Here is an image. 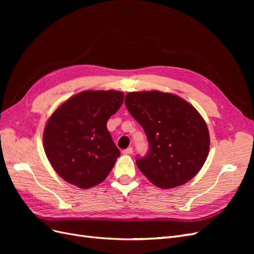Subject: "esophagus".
Returning <instances> with one entry per match:
<instances>
[{"instance_id": "esophagus-1", "label": "esophagus", "mask_w": 254, "mask_h": 254, "mask_svg": "<svg viewBox=\"0 0 254 254\" xmlns=\"http://www.w3.org/2000/svg\"><path fill=\"white\" fill-rule=\"evenodd\" d=\"M132 152H133L132 147H128V148H126V149L123 150V153H124V155H131Z\"/></svg>"}]
</instances>
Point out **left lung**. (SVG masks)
I'll use <instances>...</instances> for the list:
<instances>
[{"instance_id": "1", "label": "left lung", "mask_w": 254, "mask_h": 254, "mask_svg": "<svg viewBox=\"0 0 254 254\" xmlns=\"http://www.w3.org/2000/svg\"><path fill=\"white\" fill-rule=\"evenodd\" d=\"M125 105L147 137L149 149L135 162L149 181L171 189L195 177L209 153L210 135L194 107L159 91L130 92Z\"/></svg>"}]
</instances>
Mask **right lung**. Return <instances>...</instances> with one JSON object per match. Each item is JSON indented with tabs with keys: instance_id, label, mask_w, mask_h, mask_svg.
Here are the masks:
<instances>
[{
	"instance_id": "obj_1",
	"label": "right lung",
	"mask_w": 254,
	"mask_h": 254,
	"mask_svg": "<svg viewBox=\"0 0 254 254\" xmlns=\"http://www.w3.org/2000/svg\"><path fill=\"white\" fill-rule=\"evenodd\" d=\"M123 101L119 91H84L52 114L43 133L44 150L64 180L90 189L106 179L121 155L107 122Z\"/></svg>"
}]
</instances>
